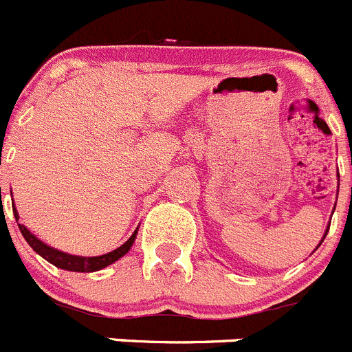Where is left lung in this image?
<instances>
[{
  "label": "left lung",
  "mask_w": 352,
  "mask_h": 352,
  "mask_svg": "<svg viewBox=\"0 0 352 352\" xmlns=\"http://www.w3.org/2000/svg\"><path fill=\"white\" fill-rule=\"evenodd\" d=\"M328 228H330V226H328ZM328 232V231H327ZM327 232H324V236H327ZM324 236H323V239H324ZM323 239H321V241H323ZM320 245H321V243H320Z\"/></svg>",
  "instance_id": "8db88e82"
}]
</instances>
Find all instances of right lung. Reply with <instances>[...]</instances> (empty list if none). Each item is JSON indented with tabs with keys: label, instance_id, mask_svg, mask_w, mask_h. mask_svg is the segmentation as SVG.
<instances>
[{
	"label": "right lung",
	"instance_id": "add662e5",
	"mask_svg": "<svg viewBox=\"0 0 352 352\" xmlns=\"http://www.w3.org/2000/svg\"><path fill=\"white\" fill-rule=\"evenodd\" d=\"M13 215H15V221H17L22 236H24L25 241L31 245L32 250H34L36 254L41 255L45 261H48L50 264H54L55 267L65 269V271L94 272V271H98V269L107 267V265H111L113 262H116L118 258H121L128 250H130V246L133 245V241H135V236H137V231H135L133 234L130 236V239H128L126 243H123L120 248H116V250L109 252V254H106V255H98V257H78V255H69V254H64V252L55 250V248H52V246L45 245L41 239L36 238L31 231H28V228H25L24 224H21V222H19V213H17V210H15V206H13Z\"/></svg>",
	"mask_w": 352,
	"mask_h": 352
}]
</instances>
